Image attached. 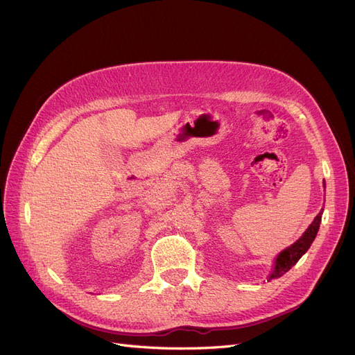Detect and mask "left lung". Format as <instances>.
I'll use <instances>...</instances> for the list:
<instances>
[{
  "label": "left lung",
  "instance_id": "1",
  "mask_svg": "<svg viewBox=\"0 0 355 355\" xmlns=\"http://www.w3.org/2000/svg\"><path fill=\"white\" fill-rule=\"evenodd\" d=\"M322 212L314 218V220L310 224V227L307 228V231L301 235V239H298L291 247L285 248V250L277 257V261H275V269L270 273L269 279H275V278H279L285 272L290 270L297 261L301 259L309 248L311 245V243L314 241L320 227V222H322Z\"/></svg>",
  "mask_w": 355,
  "mask_h": 355
}]
</instances>
